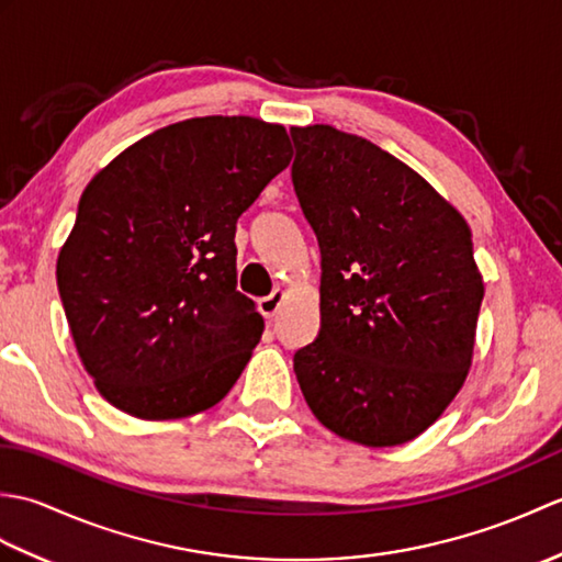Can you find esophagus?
Returning <instances> with one entry per match:
<instances>
[{"label": "esophagus", "mask_w": 562, "mask_h": 562, "mask_svg": "<svg viewBox=\"0 0 562 562\" xmlns=\"http://www.w3.org/2000/svg\"><path fill=\"white\" fill-rule=\"evenodd\" d=\"M282 302H284V292L282 290H274L272 294H268V296H262V300L258 302V308H260V314L266 316V318H274L278 316V312H280V306H282Z\"/></svg>", "instance_id": "esophagus-1"}]
</instances>
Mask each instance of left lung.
Masks as SVG:
<instances>
[{
  "label": "left lung",
  "mask_w": 562,
  "mask_h": 562,
  "mask_svg": "<svg viewBox=\"0 0 562 562\" xmlns=\"http://www.w3.org/2000/svg\"><path fill=\"white\" fill-rule=\"evenodd\" d=\"M321 248V330L294 374L321 425L364 447L423 435L471 369L483 278L471 229L420 173L330 125L292 127Z\"/></svg>",
  "instance_id": "left-lung-1"
}]
</instances>
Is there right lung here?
Returning <instances> with one entry per match:
<instances>
[{
	"instance_id": "1",
	"label": "right lung",
	"mask_w": 562,
	"mask_h": 562,
	"mask_svg": "<svg viewBox=\"0 0 562 562\" xmlns=\"http://www.w3.org/2000/svg\"><path fill=\"white\" fill-rule=\"evenodd\" d=\"M290 159L282 125L190 117L83 188L57 290L81 364L117 411L188 417L241 376L266 324L236 290V222Z\"/></svg>"
}]
</instances>
